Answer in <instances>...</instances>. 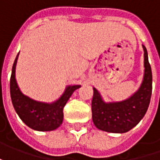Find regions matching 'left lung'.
Returning <instances> with one entry per match:
<instances>
[{
	"label": "left lung",
	"instance_id": "left-lung-1",
	"mask_svg": "<svg viewBox=\"0 0 160 160\" xmlns=\"http://www.w3.org/2000/svg\"><path fill=\"white\" fill-rule=\"evenodd\" d=\"M144 75L140 88L125 101L106 102L101 93L93 88L92 101V121L102 131L123 133L130 131L138 124L147 112L152 92V73L144 45Z\"/></svg>",
	"mask_w": 160,
	"mask_h": 160
}]
</instances>
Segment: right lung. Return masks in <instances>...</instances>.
Instances as JSON below:
<instances>
[{"label":"right lung","instance_id":"1","mask_svg":"<svg viewBox=\"0 0 160 160\" xmlns=\"http://www.w3.org/2000/svg\"><path fill=\"white\" fill-rule=\"evenodd\" d=\"M16 57L12 67L9 82L10 97L13 107L20 119L30 128L36 131H53L63 122V108L73 92L81 85H68L63 94L52 103L34 101L22 92L16 80V65L18 58Z\"/></svg>","mask_w":160,"mask_h":160}]
</instances>
